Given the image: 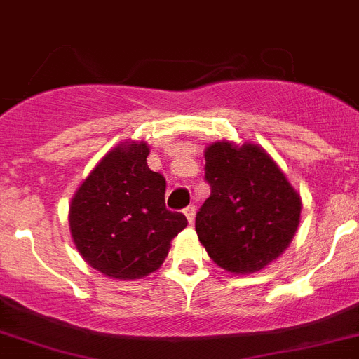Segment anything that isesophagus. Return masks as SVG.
Returning a JSON list of instances; mask_svg holds the SVG:
<instances>
[{
	"mask_svg": "<svg viewBox=\"0 0 359 359\" xmlns=\"http://www.w3.org/2000/svg\"><path fill=\"white\" fill-rule=\"evenodd\" d=\"M195 213H197V208H195V206H188V208H184V215H186V219H188L189 224H194V221H195Z\"/></svg>",
	"mask_w": 359,
	"mask_h": 359,
	"instance_id": "34e87169",
	"label": "esophagus"
}]
</instances>
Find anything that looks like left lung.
Segmentation results:
<instances>
[{"mask_svg":"<svg viewBox=\"0 0 359 359\" xmlns=\"http://www.w3.org/2000/svg\"><path fill=\"white\" fill-rule=\"evenodd\" d=\"M204 158L212 194L195 217L198 241L228 272L263 270L296 236L299 194L257 144L222 140L208 146Z\"/></svg>","mask_w":359,"mask_h":359,"instance_id":"8db88e82","label":"left lung"}]
</instances>
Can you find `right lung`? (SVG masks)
<instances>
[{"label":"right lung","mask_w":359,"mask_h":359,"mask_svg":"<svg viewBox=\"0 0 359 359\" xmlns=\"http://www.w3.org/2000/svg\"><path fill=\"white\" fill-rule=\"evenodd\" d=\"M146 142L120 144L98 162L69 208L74 246L107 277L140 279L155 272L170 243L188 226L165 208V179L147 168Z\"/></svg>","instance_id":"obj_1"}]
</instances>
